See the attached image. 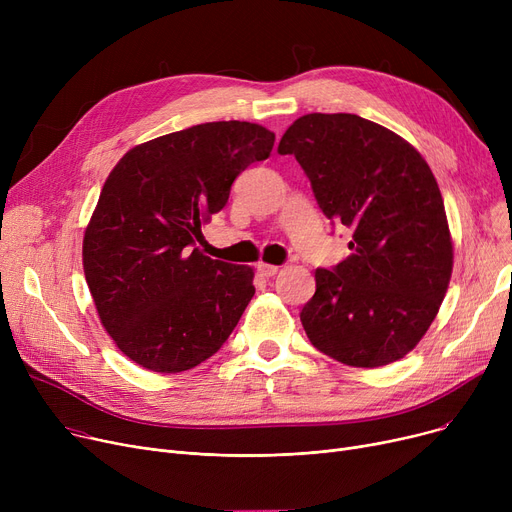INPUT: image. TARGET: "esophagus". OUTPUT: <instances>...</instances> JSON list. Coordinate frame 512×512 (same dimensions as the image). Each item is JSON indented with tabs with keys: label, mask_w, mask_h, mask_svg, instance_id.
Wrapping results in <instances>:
<instances>
[{
	"label": "esophagus",
	"mask_w": 512,
	"mask_h": 512,
	"mask_svg": "<svg viewBox=\"0 0 512 512\" xmlns=\"http://www.w3.org/2000/svg\"><path fill=\"white\" fill-rule=\"evenodd\" d=\"M257 272L261 274V276H265V278H270V276H276L278 272H280V267L278 265H272V263H259L257 265Z\"/></svg>",
	"instance_id": "1"
}]
</instances>
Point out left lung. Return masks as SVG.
<instances>
[{"label":"left lung","mask_w":512,"mask_h":512,"mask_svg":"<svg viewBox=\"0 0 512 512\" xmlns=\"http://www.w3.org/2000/svg\"><path fill=\"white\" fill-rule=\"evenodd\" d=\"M311 180L353 251L315 270L301 321L311 344L351 367L409 355L436 319L452 276V236L438 182L396 132L355 114H307L280 141Z\"/></svg>","instance_id":"obj_1"}]
</instances>
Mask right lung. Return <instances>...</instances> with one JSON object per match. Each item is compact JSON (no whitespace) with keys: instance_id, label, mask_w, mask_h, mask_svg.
Wrapping results in <instances>:
<instances>
[{"instance_id":"obj_1","label":"right lung","mask_w":512,"mask_h":512,"mask_svg":"<svg viewBox=\"0 0 512 512\" xmlns=\"http://www.w3.org/2000/svg\"><path fill=\"white\" fill-rule=\"evenodd\" d=\"M274 141L253 122L197 124L132 147L107 176L85 228V278L101 326L143 369L197 367L253 299V267L193 245L234 178L270 157Z\"/></svg>"}]
</instances>
